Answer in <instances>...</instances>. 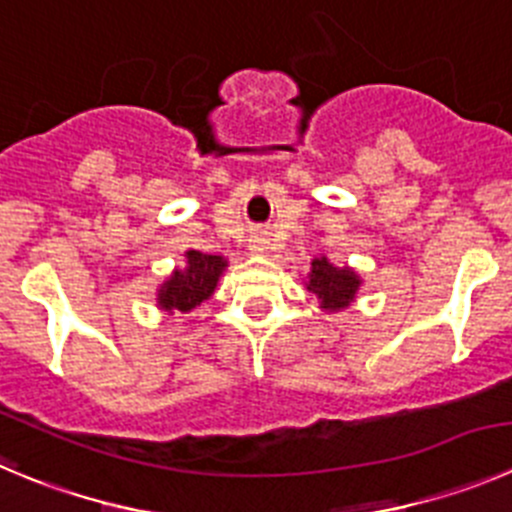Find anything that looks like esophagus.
<instances>
[{"label": "esophagus", "instance_id": "1", "mask_svg": "<svg viewBox=\"0 0 512 512\" xmlns=\"http://www.w3.org/2000/svg\"><path fill=\"white\" fill-rule=\"evenodd\" d=\"M250 250H252V252H265V250H267V242H265V240H255V242H252V245H250Z\"/></svg>", "mask_w": 512, "mask_h": 512}]
</instances>
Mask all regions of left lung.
I'll return each mask as SVG.
<instances>
[{
    "instance_id": "left-lung-1",
    "label": "left lung",
    "mask_w": 512,
    "mask_h": 512,
    "mask_svg": "<svg viewBox=\"0 0 512 512\" xmlns=\"http://www.w3.org/2000/svg\"><path fill=\"white\" fill-rule=\"evenodd\" d=\"M358 285H361V280H358L351 270H346V267L338 270V267H333L326 257L313 260V272H310L308 290L318 295L321 308L326 310L346 308V305L353 300V295H356Z\"/></svg>"
}]
</instances>
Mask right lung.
I'll list each match as a JSON object with an SVG mask.
<instances>
[{"label": "right lung", "mask_w": 512, "mask_h": 512, "mask_svg": "<svg viewBox=\"0 0 512 512\" xmlns=\"http://www.w3.org/2000/svg\"><path fill=\"white\" fill-rule=\"evenodd\" d=\"M227 262L219 255H204V252H186V267L176 270L171 280H166L159 290V305L164 310H181L189 313L191 308L202 305L217 288V280Z\"/></svg>", "instance_id": "right-lung-1"}]
</instances>
